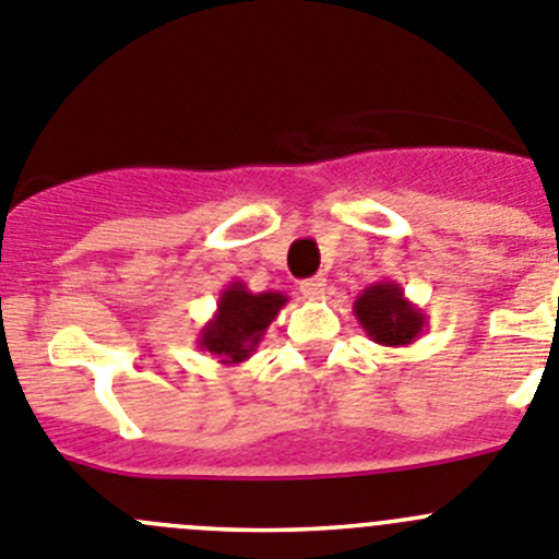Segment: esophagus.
Wrapping results in <instances>:
<instances>
[{"mask_svg": "<svg viewBox=\"0 0 559 559\" xmlns=\"http://www.w3.org/2000/svg\"><path fill=\"white\" fill-rule=\"evenodd\" d=\"M300 292H304L306 297H322V292H325V278H306L300 281Z\"/></svg>", "mask_w": 559, "mask_h": 559, "instance_id": "34e87169", "label": "esophagus"}]
</instances>
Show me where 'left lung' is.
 Listing matches in <instances>:
<instances>
[{
  "label": "left lung",
  "instance_id": "left-lung-1",
  "mask_svg": "<svg viewBox=\"0 0 559 559\" xmlns=\"http://www.w3.org/2000/svg\"><path fill=\"white\" fill-rule=\"evenodd\" d=\"M353 314L367 336L383 347H408L421 336L427 317L405 297L397 281H378L367 286L353 304Z\"/></svg>",
  "mask_w": 559,
  "mask_h": 559
}]
</instances>
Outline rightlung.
Here are the masks:
<instances>
[{
	"label": "right lung",
	"mask_w": 559,
	"mask_h": 559,
	"mask_svg": "<svg viewBox=\"0 0 559 559\" xmlns=\"http://www.w3.org/2000/svg\"><path fill=\"white\" fill-rule=\"evenodd\" d=\"M286 300L281 292H250L242 281H231L217 297L212 320L198 331V347L223 367H239L253 356Z\"/></svg>",
	"instance_id": "add662e5"
}]
</instances>
